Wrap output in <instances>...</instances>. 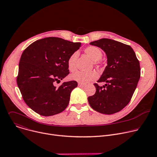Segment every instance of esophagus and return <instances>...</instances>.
Returning a JSON list of instances; mask_svg holds the SVG:
<instances>
[{
  "label": "esophagus",
  "instance_id": "esophagus-1",
  "mask_svg": "<svg viewBox=\"0 0 157 157\" xmlns=\"http://www.w3.org/2000/svg\"><path fill=\"white\" fill-rule=\"evenodd\" d=\"M85 86H86V84L81 83V82H79V83H78V86H79V87H84Z\"/></svg>",
  "mask_w": 157,
  "mask_h": 157
}]
</instances>
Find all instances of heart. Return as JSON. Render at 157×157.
<instances>
[{"mask_svg": "<svg viewBox=\"0 0 157 157\" xmlns=\"http://www.w3.org/2000/svg\"><path fill=\"white\" fill-rule=\"evenodd\" d=\"M85 53L90 58L95 64L99 65L101 64V58L102 56V51L98 47L94 46H90L87 47L84 50ZM79 54L78 52L73 53L68 58V70L74 72L76 70V61L78 58ZM98 77V73L96 71H91L89 72H81L78 71L71 75L70 78L72 80L78 81L81 83H86L89 81H94Z\"/></svg>", "mask_w": 157, "mask_h": 157, "instance_id": "heart-1", "label": "heart"}]
</instances>
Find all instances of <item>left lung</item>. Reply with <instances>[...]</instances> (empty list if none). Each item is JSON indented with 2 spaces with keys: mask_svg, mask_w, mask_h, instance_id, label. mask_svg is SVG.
Here are the masks:
<instances>
[{
  "mask_svg": "<svg viewBox=\"0 0 157 157\" xmlns=\"http://www.w3.org/2000/svg\"><path fill=\"white\" fill-rule=\"evenodd\" d=\"M101 48L106 54L107 65L97 83L96 93L88 98L91 107L104 114L121 111L130 102L140 78V67L131 48L121 42L102 38L90 43Z\"/></svg>",
  "mask_w": 157,
  "mask_h": 157,
  "instance_id": "left-lung-1",
  "label": "left lung"
}]
</instances>
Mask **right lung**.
<instances>
[{"label": "right lung", "mask_w": 157, "mask_h": 157, "mask_svg": "<svg viewBox=\"0 0 157 157\" xmlns=\"http://www.w3.org/2000/svg\"><path fill=\"white\" fill-rule=\"evenodd\" d=\"M81 46L58 37L36 40L22 53L17 82L25 102L37 114L51 116L68 106L75 81L54 85L69 74L68 59Z\"/></svg>", "instance_id": "obj_1"}]
</instances>
